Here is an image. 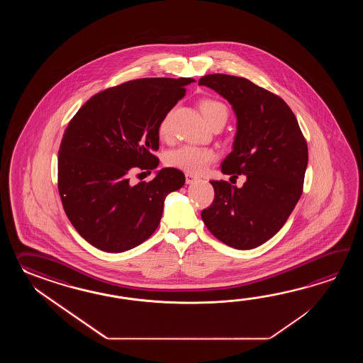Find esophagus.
Returning <instances> with one entry per match:
<instances>
[{"label": "esophagus", "instance_id": "obj_1", "mask_svg": "<svg viewBox=\"0 0 363 363\" xmlns=\"http://www.w3.org/2000/svg\"><path fill=\"white\" fill-rule=\"evenodd\" d=\"M196 180H199V178L196 177V175H193V174H185V182H186V184H192L194 183Z\"/></svg>", "mask_w": 363, "mask_h": 363}]
</instances>
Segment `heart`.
Wrapping results in <instances>:
<instances>
[{"mask_svg":"<svg viewBox=\"0 0 363 363\" xmlns=\"http://www.w3.org/2000/svg\"><path fill=\"white\" fill-rule=\"evenodd\" d=\"M201 111L205 116L206 122L218 116H227V108L222 102L216 100H203L200 105ZM160 136L167 138L170 132V113L163 116L160 123ZM216 153L210 147H196V145H183L171 150L167 155L166 162L179 170L185 171L188 174H202L206 170L208 164L214 162Z\"/></svg>","mask_w":363,"mask_h":363,"instance_id":"obj_1","label":"heart"}]
</instances>
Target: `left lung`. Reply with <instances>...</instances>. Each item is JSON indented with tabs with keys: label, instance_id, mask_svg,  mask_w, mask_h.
Instances as JSON below:
<instances>
[{
	"label": "left lung",
	"instance_id": "8db88e82",
	"mask_svg": "<svg viewBox=\"0 0 363 363\" xmlns=\"http://www.w3.org/2000/svg\"><path fill=\"white\" fill-rule=\"evenodd\" d=\"M199 84L228 101L236 116L232 152L220 170L232 178L247 177L241 188L210 182L216 197L202 210V220L228 247H259L284 225L301 197L306 141L286 101L245 77L210 74Z\"/></svg>",
	"mask_w": 363,
	"mask_h": 363
}]
</instances>
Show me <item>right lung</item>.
<instances>
[{
  "instance_id": "right-lung-1",
  "label": "right lung",
  "mask_w": 363,
  "mask_h": 363,
  "mask_svg": "<svg viewBox=\"0 0 363 363\" xmlns=\"http://www.w3.org/2000/svg\"><path fill=\"white\" fill-rule=\"evenodd\" d=\"M192 77H145L94 94L65 130L58 150V191L69 222L93 247L122 253L157 230L166 197L184 174L155 171L132 184L136 167L153 170L160 123L185 96ZM150 172V171H149Z\"/></svg>"
}]
</instances>
